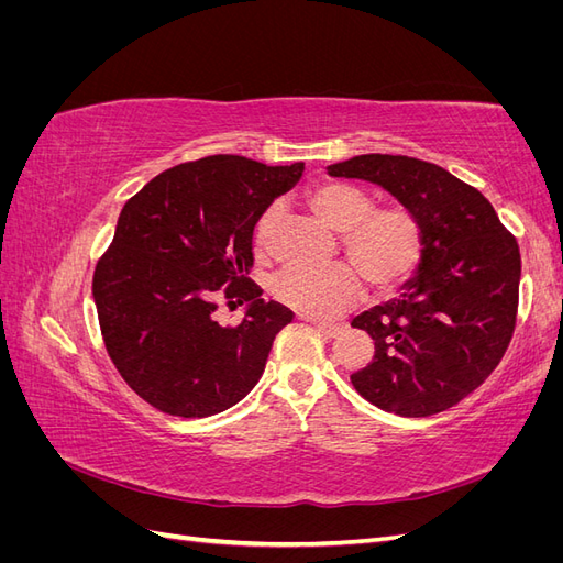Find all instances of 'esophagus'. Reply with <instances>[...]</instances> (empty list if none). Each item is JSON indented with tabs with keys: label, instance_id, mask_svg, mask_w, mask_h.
Here are the masks:
<instances>
[{
	"label": "esophagus",
	"instance_id": "34e87169",
	"mask_svg": "<svg viewBox=\"0 0 563 563\" xmlns=\"http://www.w3.org/2000/svg\"><path fill=\"white\" fill-rule=\"evenodd\" d=\"M305 321H310L312 327H314L319 333L327 335V338H333V335H338L340 331H343V323H327V321H317V319H308V317H305Z\"/></svg>",
	"mask_w": 563,
	"mask_h": 563
}]
</instances>
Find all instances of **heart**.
I'll use <instances>...</instances> for the list:
<instances>
[{
	"label": "heart",
	"instance_id": "1",
	"mask_svg": "<svg viewBox=\"0 0 563 563\" xmlns=\"http://www.w3.org/2000/svg\"><path fill=\"white\" fill-rule=\"evenodd\" d=\"M305 203L340 232V249L352 263L329 267H284L272 296L312 319H331L362 298V279L376 296L395 294L416 275L424 255V228L404 203L376 207L364 187L347 180H321L305 192ZM277 209L267 207L253 228L255 251H265Z\"/></svg>",
	"mask_w": 563,
	"mask_h": 563
}]
</instances>
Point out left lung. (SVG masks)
I'll list each match as a JSON object with an SVG mask.
<instances>
[{"label": "left lung", "instance_id": "8db88e82", "mask_svg": "<svg viewBox=\"0 0 563 563\" xmlns=\"http://www.w3.org/2000/svg\"><path fill=\"white\" fill-rule=\"evenodd\" d=\"M378 183L424 228V255L401 298L352 319L376 343L354 389L404 418L446 411L479 387L515 335L521 255L490 201L446 168L404 155H360L329 166Z\"/></svg>", "mask_w": 563, "mask_h": 563}]
</instances>
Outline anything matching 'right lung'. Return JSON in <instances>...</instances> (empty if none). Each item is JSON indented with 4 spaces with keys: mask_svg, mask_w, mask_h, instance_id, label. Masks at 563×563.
Here are the masks:
<instances>
[{
    "mask_svg": "<svg viewBox=\"0 0 563 563\" xmlns=\"http://www.w3.org/2000/svg\"><path fill=\"white\" fill-rule=\"evenodd\" d=\"M302 168L213 155L168 168L124 203L93 300L119 376L157 411L209 418L261 380L294 312L246 277L253 228ZM218 299L252 305L236 328H220Z\"/></svg>",
    "mask_w": 563,
    "mask_h": 563,
    "instance_id": "add662e5",
    "label": "right lung"
}]
</instances>
